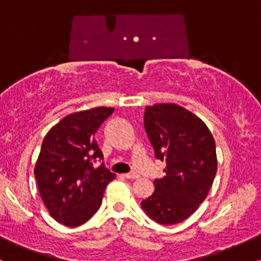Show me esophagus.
<instances>
[{
  "label": "esophagus",
  "instance_id": "34e87169",
  "mask_svg": "<svg viewBox=\"0 0 261 261\" xmlns=\"http://www.w3.org/2000/svg\"><path fill=\"white\" fill-rule=\"evenodd\" d=\"M124 176L127 179H136V178H139V174H137L136 172H130V173H126Z\"/></svg>",
  "mask_w": 261,
  "mask_h": 261
}]
</instances>
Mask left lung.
Returning <instances> with one entry per match:
<instances>
[{
  "mask_svg": "<svg viewBox=\"0 0 261 261\" xmlns=\"http://www.w3.org/2000/svg\"><path fill=\"white\" fill-rule=\"evenodd\" d=\"M145 130L166 175L141 202L149 218L161 224L187 220L207 196L217 172L216 145L195 114L176 104L146 107Z\"/></svg>",
  "mask_w": 261,
  "mask_h": 261,
  "instance_id": "obj_1",
  "label": "left lung"
}]
</instances>
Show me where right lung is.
I'll return each instance as SVG.
<instances>
[{
	"mask_svg": "<svg viewBox=\"0 0 261 261\" xmlns=\"http://www.w3.org/2000/svg\"><path fill=\"white\" fill-rule=\"evenodd\" d=\"M113 108H93L65 116L44 137L35 164L39 193L53 218L68 227L83 224L98 211L115 174L103 160L94 135Z\"/></svg>",
	"mask_w": 261,
	"mask_h": 261,
	"instance_id": "obj_1",
	"label": "right lung"
}]
</instances>
